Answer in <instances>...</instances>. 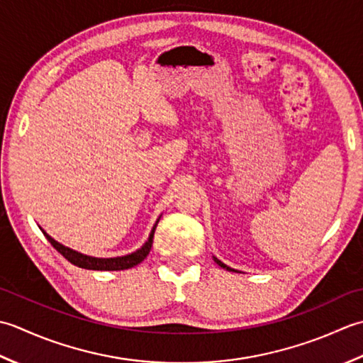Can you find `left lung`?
Masks as SVG:
<instances>
[{"label":"left lung","mask_w":363,"mask_h":363,"mask_svg":"<svg viewBox=\"0 0 363 363\" xmlns=\"http://www.w3.org/2000/svg\"><path fill=\"white\" fill-rule=\"evenodd\" d=\"M213 260L214 262H216L219 266H220V268H224V269H227V271H235L236 272V269H233V268H230V266H227L225 263H223V262H220L219 260V258H216V257H213Z\"/></svg>","instance_id":"1"}]
</instances>
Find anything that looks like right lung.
<instances>
[{
	"mask_svg": "<svg viewBox=\"0 0 363 363\" xmlns=\"http://www.w3.org/2000/svg\"><path fill=\"white\" fill-rule=\"evenodd\" d=\"M158 220H160V218L157 219V223H155L149 238H147V241L138 250H135V252H131L128 255L111 257V258H99V257L81 254V252H78V250H73L67 246H64V244L57 242L55 238H51V236L45 230H43V228H40V230L43 235H45V238L51 242V246H53L59 254L67 258L72 264L78 266V268L92 269V271H122V269H130V268H133V266L139 264L147 255H149L152 244H153L155 228H157V225H158Z\"/></svg>",
	"mask_w": 363,
	"mask_h": 363,
	"instance_id": "add662e5",
	"label": "right lung"
}]
</instances>
